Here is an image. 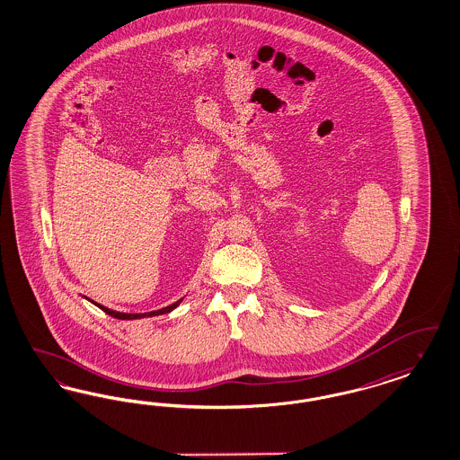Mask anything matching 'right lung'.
Wrapping results in <instances>:
<instances>
[{"label": "right lung", "instance_id": "right-lung-1", "mask_svg": "<svg viewBox=\"0 0 460 460\" xmlns=\"http://www.w3.org/2000/svg\"><path fill=\"white\" fill-rule=\"evenodd\" d=\"M183 301V299H180V301L173 302V304H170V305H166V307H163V309H159V311H151V313H143V314H127V313H117V311H111L109 307H105V305H100V304H96L103 313H107L109 316L117 317V319H141V317H151V316H159V314H166V313H172L173 309H176L178 305H180V302Z\"/></svg>", "mask_w": 460, "mask_h": 460}]
</instances>
